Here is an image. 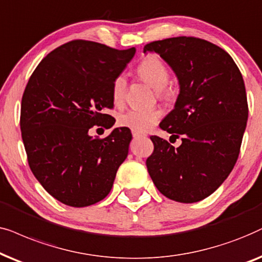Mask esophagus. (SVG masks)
<instances>
[{
	"label": "esophagus",
	"mask_w": 262,
	"mask_h": 262,
	"mask_svg": "<svg viewBox=\"0 0 262 262\" xmlns=\"http://www.w3.org/2000/svg\"><path fill=\"white\" fill-rule=\"evenodd\" d=\"M145 135L144 134H140V133H135V132H133V138L134 139H139V138H144Z\"/></svg>",
	"instance_id": "esophagus-1"
}]
</instances>
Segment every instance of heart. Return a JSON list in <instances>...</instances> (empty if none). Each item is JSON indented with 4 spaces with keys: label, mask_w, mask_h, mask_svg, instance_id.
<instances>
[{
    "label": "heart",
    "mask_w": 262,
    "mask_h": 262,
    "mask_svg": "<svg viewBox=\"0 0 262 262\" xmlns=\"http://www.w3.org/2000/svg\"><path fill=\"white\" fill-rule=\"evenodd\" d=\"M137 74L142 81L156 90L159 99L167 100L172 97L173 90L169 83L170 72L166 64L156 55H147L142 58L137 67ZM127 79L123 74L117 75L111 83V97L116 105H121L124 100ZM162 117L158 109L128 110L117 118L120 127L128 128L135 133H145L155 127Z\"/></svg>",
    "instance_id": "obj_1"
}]
</instances>
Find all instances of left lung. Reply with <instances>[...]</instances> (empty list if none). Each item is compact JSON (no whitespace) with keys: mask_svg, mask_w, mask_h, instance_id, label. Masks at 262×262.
<instances>
[{"mask_svg":"<svg viewBox=\"0 0 262 262\" xmlns=\"http://www.w3.org/2000/svg\"><path fill=\"white\" fill-rule=\"evenodd\" d=\"M169 63L180 82L175 109L159 127L182 135L175 148L152 135L155 146L146 160L160 193L193 204L219 188L235 166L248 120L245 81L224 49L195 37H173L146 44Z\"/></svg>","mask_w":262,"mask_h":262,"instance_id":"8db88e82","label":"left lung"}]
</instances>
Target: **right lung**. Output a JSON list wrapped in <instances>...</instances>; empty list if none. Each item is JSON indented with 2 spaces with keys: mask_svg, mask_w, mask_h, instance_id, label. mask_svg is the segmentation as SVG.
I'll return each instance as SVG.
<instances>
[{
  "mask_svg": "<svg viewBox=\"0 0 262 262\" xmlns=\"http://www.w3.org/2000/svg\"><path fill=\"white\" fill-rule=\"evenodd\" d=\"M134 54L135 48L71 40L45 56L27 82L20 113L27 160L44 189L62 204L86 207L103 200L127 158L130 130L115 128L104 139L89 130L109 125L111 83Z\"/></svg>",
  "mask_w": 262,
  "mask_h": 262,
  "instance_id": "right-lung-1",
  "label": "right lung"
}]
</instances>
